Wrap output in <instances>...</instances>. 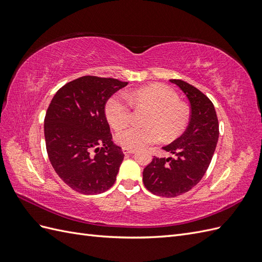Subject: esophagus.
Segmentation results:
<instances>
[{"label":"esophagus","instance_id":"34e87169","mask_svg":"<svg viewBox=\"0 0 262 262\" xmlns=\"http://www.w3.org/2000/svg\"><path fill=\"white\" fill-rule=\"evenodd\" d=\"M122 150L124 154H132L136 152V148H130V147H122Z\"/></svg>","mask_w":262,"mask_h":262}]
</instances>
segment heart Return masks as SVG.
I'll use <instances>...</instances> for the list:
<instances>
[{
  "label": "heart",
  "instance_id": "heart-1",
  "mask_svg": "<svg viewBox=\"0 0 262 262\" xmlns=\"http://www.w3.org/2000/svg\"><path fill=\"white\" fill-rule=\"evenodd\" d=\"M123 95H116L106 104L108 122L116 130L128 125L132 119L131 101L152 107L146 118L147 125H131L117 134V142L124 147L137 148L155 143L165 138L175 139L189 122V110L179 101L178 94L170 87L155 84Z\"/></svg>",
  "mask_w": 262,
  "mask_h": 262
}]
</instances>
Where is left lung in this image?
Masks as SVG:
<instances>
[{
  "label": "left lung",
  "instance_id": "1",
  "mask_svg": "<svg viewBox=\"0 0 262 262\" xmlns=\"http://www.w3.org/2000/svg\"><path fill=\"white\" fill-rule=\"evenodd\" d=\"M185 93L191 108L188 128L172 143L163 147L173 157H156L143 170L149 192L173 198L191 190L207 171L219 140V120L212 101L194 86L169 80Z\"/></svg>",
  "mask_w": 262,
  "mask_h": 262
}]
</instances>
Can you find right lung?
<instances>
[{"label":"right lung","mask_w":262,"mask_h":262,"mask_svg":"<svg viewBox=\"0 0 262 262\" xmlns=\"http://www.w3.org/2000/svg\"><path fill=\"white\" fill-rule=\"evenodd\" d=\"M126 84L116 78L78 77L55 93L47 110L45 140L50 163L77 192L98 194L115 184L124 154L114 144L105 106Z\"/></svg>","instance_id":"obj_1"}]
</instances>
